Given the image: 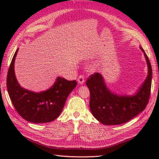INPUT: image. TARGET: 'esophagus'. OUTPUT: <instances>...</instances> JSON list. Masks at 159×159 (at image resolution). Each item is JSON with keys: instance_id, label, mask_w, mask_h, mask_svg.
Returning <instances> with one entry per match:
<instances>
[{"instance_id": "obj_1", "label": "esophagus", "mask_w": 159, "mask_h": 159, "mask_svg": "<svg viewBox=\"0 0 159 159\" xmlns=\"http://www.w3.org/2000/svg\"><path fill=\"white\" fill-rule=\"evenodd\" d=\"M85 79H84V76L83 75H80L79 76V78H78V83H79V84H80V85H83V84L85 83Z\"/></svg>"}]
</instances>
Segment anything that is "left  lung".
I'll return each instance as SVG.
<instances>
[{
  "label": "left lung",
  "instance_id": "left-lung-1",
  "mask_svg": "<svg viewBox=\"0 0 159 159\" xmlns=\"http://www.w3.org/2000/svg\"><path fill=\"white\" fill-rule=\"evenodd\" d=\"M143 52L148 67L146 80L133 96H119L111 92L104 82L102 76L96 72L87 80L90 92L89 107L93 116L105 125H119L133 119L143 111L149 101L152 70L150 60Z\"/></svg>",
  "mask_w": 159,
  "mask_h": 159
}]
</instances>
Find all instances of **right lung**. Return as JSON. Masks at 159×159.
Returning a JSON list of instances; mask_svg holds the SVG:
<instances>
[{"label": "right lung", "instance_id": "right-lung-1", "mask_svg": "<svg viewBox=\"0 0 159 159\" xmlns=\"http://www.w3.org/2000/svg\"><path fill=\"white\" fill-rule=\"evenodd\" d=\"M18 48L13 57L7 77V92L13 107L24 119L30 122H50L59 116L70 92L75 88L76 80L58 77L55 84L45 92L35 93L23 89L17 80L14 62Z\"/></svg>", "mask_w": 159, "mask_h": 159}]
</instances>
